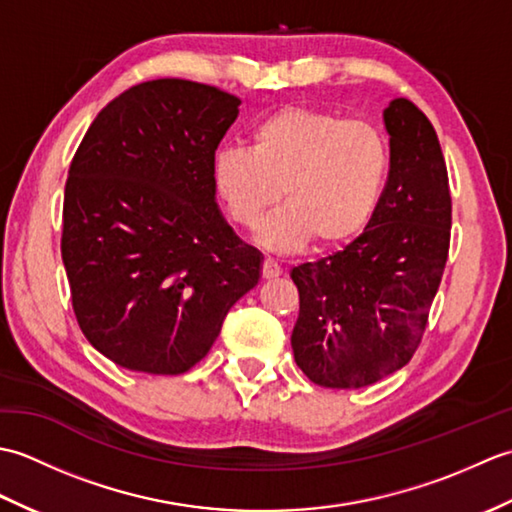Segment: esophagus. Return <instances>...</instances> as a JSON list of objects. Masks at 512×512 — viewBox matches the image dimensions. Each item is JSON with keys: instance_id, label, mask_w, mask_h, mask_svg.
I'll return each mask as SVG.
<instances>
[{"instance_id": "1", "label": "esophagus", "mask_w": 512, "mask_h": 512, "mask_svg": "<svg viewBox=\"0 0 512 512\" xmlns=\"http://www.w3.org/2000/svg\"><path fill=\"white\" fill-rule=\"evenodd\" d=\"M262 275H264V279H275V277L281 275V266L275 262L273 257H266V259H264Z\"/></svg>"}]
</instances>
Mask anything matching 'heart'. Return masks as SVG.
<instances>
[{"mask_svg":"<svg viewBox=\"0 0 512 512\" xmlns=\"http://www.w3.org/2000/svg\"><path fill=\"white\" fill-rule=\"evenodd\" d=\"M213 187L237 224L253 228L279 195L288 206L259 228V242L290 250L312 237L341 246L361 235L389 178L385 136L367 123L284 107L259 121L250 149H220Z\"/></svg>","mask_w":512,"mask_h":512,"instance_id":"1","label":"heart"}]
</instances>
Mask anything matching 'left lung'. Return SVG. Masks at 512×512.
Here are the masks:
<instances>
[{"label": "left lung", "instance_id": "1", "mask_svg": "<svg viewBox=\"0 0 512 512\" xmlns=\"http://www.w3.org/2000/svg\"><path fill=\"white\" fill-rule=\"evenodd\" d=\"M383 123L389 178L372 222L339 253L290 270L292 352L321 387H367L405 367L447 264L451 193L436 129L407 99L391 101Z\"/></svg>", "mask_w": 512, "mask_h": 512}]
</instances>
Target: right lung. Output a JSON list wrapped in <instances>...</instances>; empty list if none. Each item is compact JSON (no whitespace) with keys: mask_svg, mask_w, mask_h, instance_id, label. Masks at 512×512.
Returning <instances> with one entry per match:
<instances>
[{"mask_svg":"<svg viewBox=\"0 0 512 512\" xmlns=\"http://www.w3.org/2000/svg\"><path fill=\"white\" fill-rule=\"evenodd\" d=\"M237 96L138 83L94 118L70 165L61 257L96 350L132 372L182 374L209 354L264 257L228 226L213 158Z\"/></svg>","mask_w":512,"mask_h":512,"instance_id":"add662e5","label":"right lung"}]
</instances>
